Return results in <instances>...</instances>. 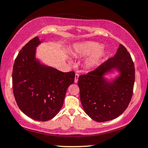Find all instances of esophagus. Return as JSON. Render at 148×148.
Segmentation results:
<instances>
[{"mask_svg": "<svg viewBox=\"0 0 148 148\" xmlns=\"http://www.w3.org/2000/svg\"><path fill=\"white\" fill-rule=\"evenodd\" d=\"M79 75L78 74H75V79H74V82L75 83H77L78 79H79Z\"/></svg>", "mask_w": 148, "mask_h": 148, "instance_id": "obj_1", "label": "esophagus"}]
</instances>
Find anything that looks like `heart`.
I'll return each instance as SVG.
<instances>
[{
	"label": "heart",
	"mask_w": 148,
	"mask_h": 148,
	"mask_svg": "<svg viewBox=\"0 0 148 148\" xmlns=\"http://www.w3.org/2000/svg\"><path fill=\"white\" fill-rule=\"evenodd\" d=\"M103 45L95 42H85L74 46L72 55L76 58L89 56L85 61L84 67L86 69H92L97 67L106 55L103 50Z\"/></svg>",
	"instance_id": "obj_1"
}]
</instances>
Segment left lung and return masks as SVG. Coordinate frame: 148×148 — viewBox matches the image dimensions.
Segmentation results:
<instances>
[{
    "label": "left lung",
    "mask_w": 148,
    "mask_h": 148,
    "mask_svg": "<svg viewBox=\"0 0 148 148\" xmlns=\"http://www.w3.org/2000/svg\"><path fill=\"white\" fill-rule=\"evenodd\" d=\"M113 69L118 71L120 75L109 82L104 75ZM134 81V62L127 49L120 45L114 56L79 77L80 99L84 111L99 123L118 118L130 102Z\"/></svg>",
    "instance_id": "1"
}]
</instances>
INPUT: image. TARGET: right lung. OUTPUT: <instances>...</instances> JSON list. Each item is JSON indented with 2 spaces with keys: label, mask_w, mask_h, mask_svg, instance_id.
Wrapping results in <instances>:
<instances>
[{
  "label": "right lung",
  "mask_w": 148,
  "mask_h": 148,
  "mask_svg": "<svg viewBox=\"0 0 148 148\" xmlns=\"http://www.w3.org/2000/svg\"><path fill=\"white\" fill-rule=\"evenodd\" d=\"M41 42L38 37H34L18 53L13 66L12 87L16 102L24 114L37 121H47L62 108L75 73L40 63L35 53Z\"/></svg>",
  "instance_id": "1"
}]
</instances>
